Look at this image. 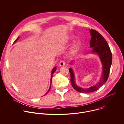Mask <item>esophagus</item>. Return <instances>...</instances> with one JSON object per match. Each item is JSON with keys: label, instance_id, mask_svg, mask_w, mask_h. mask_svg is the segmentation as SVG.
<instances>
[{"label": "esophagus", "instance_id": "34e87169", "mask_svg": "<svg viewBox=\"0 0 124 124\" xmlns=\"http://www.w3.org/2000/svg\"><path fill=\"white\" fill-rule=\"evenodd\" d=\"M65 65V63L64 61L61 60V61H60V62H59V65L60 67H63V66H64Z\"/></svg>", "mask_w": 124, "mask_h": 124}]
</instances>
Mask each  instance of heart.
<instances>
[{"label":"heart","instance_id":"b5f03b06","mask_svg":"<svg viewBox=\"0 0 124 124\" xmlns=\"http://www.w3.org/2000/svg\"><path fill=\"white\" fill-rule=\"evenodd\" d=\"M80 45V42H79V41H77V42H76L73 44V45L72 46V47L70 50L71 54L74 55L77 52Z\"/></svg>","mask_w":124,"mask_h":124}]
</instances>
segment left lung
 <instances>
[{
	"instance_id": "obj_1",
	"label": "left lung",
	"mask_w": 124,
	"mask_h": 124,
	"mask_svg": "<svg viewBox=\"0 0 124 124\" xmlns=\"http://www.w3.org/2000/svg\"><path fill=\"white\" fill-rule=\"evenodd\" d=\"M90 33L92 35L90 41V47L93 48L92 53H96L99 55L103 66V71L100 81L95 85L89 88L83 89L75 84L73 71L71 68L69 69L70 75V82L72 87L78 92L82 93L95 92L98 90L103 84L105 83L108 79L112 63V54L105 39L100 33L94 30L91 29Z\"/></svg>"
}]
</instances>
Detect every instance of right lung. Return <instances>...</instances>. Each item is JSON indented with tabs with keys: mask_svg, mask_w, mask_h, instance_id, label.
<instances>
[{
	"mask_svg": "<svg viewBox=\"0 0 124 124\" xmlns=\"http://www.w3.org/2000/svg\"><path fill=\"white\" fill-rule=\"evenodd\" d=\"M18 38H19V37H18L17 38V39L15 41V42H14V43H15V42H16V41H17V40H18ZM56 67H54V68H53V70H52V76H51V86H50V89H49V91H48V92L45 94V95L46 94H47L48 93V92H49V91L50 90V89H51V84H52V78H53V73L56 71Z\"/></svg>",
	"mask_w": 124,
	"mask_h": 124,
	"instance_id": "right-lung-1",
	"label": "right lung"
}]
</instances>
